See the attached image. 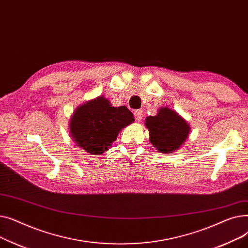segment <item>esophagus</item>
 Masks as SVG:
<instances>
[{
	"label": "esophagus",
	"mask_w": 248,
	"mask_h": 248,
	"mask_svg": "<svg viewBox=\"0 0 248 248\" xmlns=\"http://www.w3.org/2000/svg\"><path fill=\"white\" fill-rule=\"evenodd\" d=\"M134 115H135V119H136L138 122H140L141 119H142V116H144V112H142L141 109H138V110H135Z\"/></svg>",
	"instance_id": "1"
}]
</instances>
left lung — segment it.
I'll list each match as a JSON object with an SVG mask.
<instances>
[{
    "label": "left lung",
    "instance_id": "left-lung-1",
    "mask_svg": "<svg viewBox=\"0 0 248 248\" xmlns=\"http://www.w3.org/2000/svg\"><path fill=\"white\" fill-rule=\"evenodd\" d=\"M150 141L163 154L178 150L187 140L190 126L183 117L169 108H161L158 113L146 119Z\"/></svg>",
    "mask_w": 248,
    "mask_h": 248
}]
</instances>
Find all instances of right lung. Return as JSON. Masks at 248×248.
I'll return each instance as SVG.
<instances>
[{
    "label": "right lung",
    "instance_id": "add662e5",
    "mask_svg": "<svg viewBox=\"0 0 248 248\" xmlns=\"http://www.w3.org/2000/svg\"><path fill=\"white\" fill-rule=\"evenodd\" d=\"M135 122L125 107L114 108L98 96L78 107L70 120V135L78 147L91 155H101L116 140L124 127Z\"/></svg>",
    "mask_w": 248,
    "mask_h": 248
}]
</instances>
